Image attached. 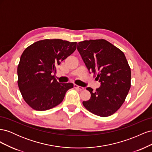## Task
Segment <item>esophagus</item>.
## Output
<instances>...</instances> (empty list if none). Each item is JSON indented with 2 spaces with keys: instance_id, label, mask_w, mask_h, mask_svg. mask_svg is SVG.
I'll list each match as a JSON object with an SVG mask.
<instances>
[{
  "instance_id": "34e87169",
  "label": "esophagus",
  "mask_w": 152,
  "mask_h": 152,
  "mask_svg": "<svg viewBox=\"0 0 152 152\" xmlns=\"http://www.w3.org/2000/svg\"><path fill=\"white\" fill-rule=\"evenodd\" d=\"M74 87L75 88H76V89H79V91H82V90H84V87H81V86H77V85H76V84H74Z\"/></svg>"
}]
</instances>
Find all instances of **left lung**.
Wrapping results in <instances>:
<instances>
[{"instance_id":"1","label":"left lung","mask_w":152,"mask_h":152,"mask_svg":"<svg viewBox=\"0 0 152 152\" xmlns=\"http://www.w3.org/2000/svg\"><path fill=\"white\" fill-rule=\"evenodd\" d=\"M77 50L89 72L97 74L101 86L87 87L91 98L82 104L93 114L112 115L121 108L131 87V72L124 53L104 39L80 42Z\"/></svg>"}]
</instances>
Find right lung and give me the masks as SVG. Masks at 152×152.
Wrapping results in <instances>:
<instances>
[{
    "mask_svg": "<svg viewBox=\"0 0 152 152\" xmlns=\"http://www.w3.org/2000/svg\"><path fill=\"white\" fill-rule=\"evenodd\" d=\"M77 42L45 39L30 45L18 66V84L25 102L38 111L60 104L72 83L60 84L54 78L56 66L75 51Z\"/></svg>",
    "mask_w": 152,
    "mask_h": 152,
    "instance_id": "right-lung-1",
    "label": "right lung"
}]
</instances>
